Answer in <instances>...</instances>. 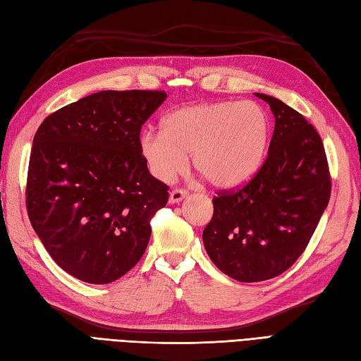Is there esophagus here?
I'll return each mask as SVG.
<instances>
[{
  "label": "esophagus",
  "instance_id": "1",
  "mask_svg": "<svg viewBox=\"0 0 361 361\" xmlns=\"http://www.w3.org/2000/svg\"><path fill=\"white\" fill-rule=\"evenodd\" d=\"M188 195V192L185 191V190H173L171 192H170V203H180L185 197H187Z\"/></svg>",
  "mask_w": 361,
  "mask_h": 361
}]
</instances>
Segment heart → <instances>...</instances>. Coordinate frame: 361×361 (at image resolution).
<instances>
[{"instance_id":"heart-1","label":"heart","mask_w":361,"mask_h":361,"mask_svg":"<svg viewBox=\"0 0 361 361\" xmlns=\"http://www.w3.org/2000/svg\"><path fill=\"white\" fill-rule=\"evenodd\" d=\"M271 138L267 111L256 102L195 104L170 111L161 130L138 138L149 171L170 182L187 164L216 188H235L251 179L265 161Z\"/></svg>"}]
</instances>
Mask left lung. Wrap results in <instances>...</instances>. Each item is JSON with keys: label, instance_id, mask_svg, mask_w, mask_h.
Returning a JSON list of instances; mask_svg holds the SVG:
<instances>
[{"label": "left lung", "instance_id": "left-lung-1", "mask_svg": "<svg viewBox=\"0 0 361 361\" xmlns=\"http://www.w3.org/2000/svg\"><path fill=\"white\" fill-rule=\"evenodd\" d=\"M276 118L268 158L245 187L212 199L203 244L215 267L243 283L264 281L293 265L330 200L322 140L298 111L255 93Z\"/></svg>", "mask_w": 361, "mask_h": 361}]
</instances>
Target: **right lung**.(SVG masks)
I'll list each match as a JSON object with an SVG mask.
<instances>
[{"mask_svg":"<svg viewBox=\"0 0 361 361\" xmlns=\"http://www.w3.org/2000/svg\"><path fill=\"white\" fill-rule=\"evenodd\" d=\"M164 92L104 90L48 116L32 140L27 211L56 264L106 285L134 268L169 187L149 173L138 138Z\"/></svg>","mask_w":361,"mask_h":361,"instance_id":"1","label":"right lung"}]
</instances>
